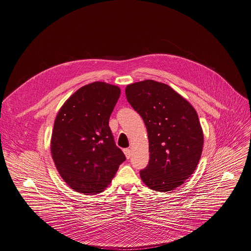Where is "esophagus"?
Instances as JSON below:
<instances>
[{
	"label": "esophagus",
	"mask_w": 251,
	"mask_h": 251,
	"mask_svg": "<svg viewBox=\"0 0 251 251\" xmlns=\"http://www.w3.org/2000/svg\"><path fill=\"white\" fill-rule=\"evenodd\" d=\"M123 152H124L126 158H127V159H130V157H131V150H130V149H124Z\"/></svg>",
	"instance_id": "1"
}]
</instances>
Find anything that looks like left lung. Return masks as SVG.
Masks as SVG:
<instances>
[{
	"label": "left lung",
	"mask_w": 251,
	"mask_h": 251,
	"mask_svg": "<svg viewBox=\"0 0 251 251\" xmlns=\"http://www.w3.org/2000/svg\"><path fill=\"white\" fill-rule=\"evenodd\" d=\"M125 93L148 132L150 161L140 171L143 183L163 193L182 186L202 152L203 133L197 111L172 87L155 80L129 84Z\"/></svg>",
	"instance_id": "1"
}]
</instances>
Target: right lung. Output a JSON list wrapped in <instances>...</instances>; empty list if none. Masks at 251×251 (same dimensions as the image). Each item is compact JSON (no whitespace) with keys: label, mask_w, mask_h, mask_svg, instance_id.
Segmentation results:
<instances>
[{"label":"right lung","mask_w":251,"mask_h":251,"mask_svg":"<svg viewBox=\"0 0 251 251\" xmlns=\"http://www.w3.org/2000/svg\"><path fill=\"white\" fill-rule=\"evenodd\" d=\"M120 92L118 86L101 81L84 85L64 102L55 117L51 157L62 180L75 192L102 193L126 160L109 128Z\"/></svg>","instance_id":"add662e5"}]
</instances>
